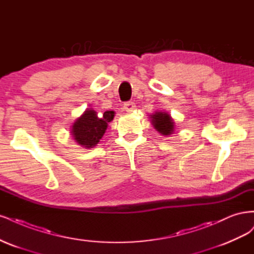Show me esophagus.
I'll return each instance as SVG.
<instances>
[{"instance_id": "obj_1", "label": "esophagus", "mask_w": 254, "mask_h": 254, "mask_svg": "<svg viewBox=\"0 0 254 254\" xmlns=\"http://www.w3.org/2000/svg\"><path fill=\"white\" fill-rule=\"evenodd\" d=\"M124 108H125V110L127 112H132L136 108V105H135V103L133 101H127V102H126L124 104Z\"/></svg>"}]
</instances>
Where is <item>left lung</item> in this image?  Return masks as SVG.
I'll use <instances>...</instances> for the list:
<instances>
[{
    "mask_svg": "<svg viewBox=\"0 0 254 254\" xmlns=\"http://www.w3.org/2000/svg\"><path fill=\"white\" fill-rule=\"evenodd\" d=\"M152 125L161 135H171L174 132V121L168 113L156 112L151 116Z\"/></svg>",
    "mask_w": 254,
    "mask_h": 254,
    "instance_id": "left-lung-1",
    "label": "left lung"
}]
</instances>
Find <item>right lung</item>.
Segmentation results:
<instances>
[{
    "label": "right lung",
    "mask_w": 254,
    "mask_h": 254,
    "mask_svg": "<svg viewBox=\"0 0 254 254\" xmlns=\"http://www.w3.org/2000/svg\"><path fill=\"white\" fill-rule=\"evenodd\" d=\"M114 116L115 113L113 111H106L102 116H98L96 111L87 109L72 125L71 134L73 139L83 148H93L103 137L108 124L114 119Z\"/></svg>",
    "instance_id": "1"
}]
</instances>
